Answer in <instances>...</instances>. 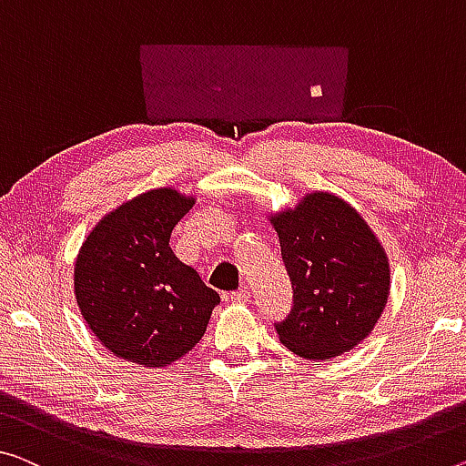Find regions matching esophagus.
I'll return each instance as SVG.
<instances>
[{
	"instance_id": "obj_1",
	"label": "esophagus",
	"mask_w": 466,
	"mask_h": 466,
	"mask_svg": "<svg viewBox=\"0 0 466 466\" xmlns=\"http://www.w3.org/2000/svg\"><path fill=\"white\" fill-rule=\"evenodd\" d=\"M249 298H252V291H249L248 288H239L238 291L231 293V302H238V304L249 302Z\"/></svg>"
}]
</instances>
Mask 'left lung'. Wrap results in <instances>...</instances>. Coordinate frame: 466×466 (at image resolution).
Returning a JSON list of instances; mask_svg holds the SVG:
<instances>
[{"label": "left lung", "instance_id": "1", "mask_svg": "<svg viewBox=\"0 0 466 466\" xmlns=\"http://www.w3.org/2000/svg\"><path fill=\"white\" fill-rule=\"evenodd\" d=\"M293 288L279 339L306 360H329L369 338L390 298V260L354 206L310 191L268 214Z\"/></svg>", "mask_w": 466, "mask_h": 466}]
</instances>
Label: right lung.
<instances>
[{
  "mask_svg": "<svg viewBox=\"0 0 466 466\" xmlns=\"http://www.w3.org/2000/svg\"><path fill=\"white\" fill-rule=\"evenodd\" d=\"M196 196L139 193L97 220L75 260L85 325L120 360L146 369L177 362L202 339L220 296L170 249V233Z\"/></svg>",
  "mask_w": 466,
  "mask_h": 466,
  "instance_id": "obj_1",
  "label": "right lung"
}]
</instances>
